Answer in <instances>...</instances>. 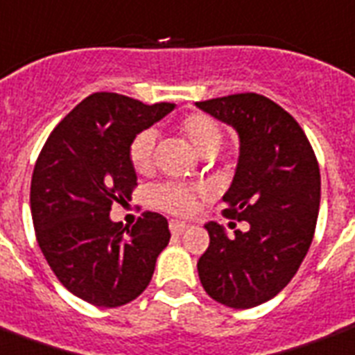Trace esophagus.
<instances>
[{
  "label": "esophagus",
  "mask_w": 355,
  "mask_h": 355,
  "mask_svg": "<svg viewBox=\"0 0 355 355\" xmlns=\"http://www.w3.org/2000/svg\"><path fill=\"white\" fill-rule=\"evenodd\" d=\"M169 229H171V232L175 234V236H178V234H182V232L188 229V223H184V221H178V220H173L171 223H169Z\"/></svg>",
  "instance_id": "1"
}]
</instances>
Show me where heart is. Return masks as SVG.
<instances>
[{
  "instance_id": "b5f03b06",
  "label": "heart",
  "mask_w": 355,
  "mask_h": 355,
  "mask_svg": "<svg viewBox=\"0 0 355 355\" xmlns=\"http://www.w3.org/2000/svg\"><path fill=\"white\" fill-rule=\"evenodd\" d=\"M178 132L188 139L199 154H214L221 145V128L212 117L205 113H191L178 123ZM156 135L145 130L132 139L130 145V162L137 173H147L153 167ZM201 191L182 184H164L156 189L154 202L156 207L169 214L186 216L197 205Z\"/></svg>"
}]
</instances>
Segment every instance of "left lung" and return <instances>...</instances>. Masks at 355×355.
<instances>
[{
	"label": "left lung",
	"mask_w": 355,
	"mask_h": 355,
	"mask_svg": "<svg viewBox=\"0 0 355 355\" xmlns=\"http://www.w3.org/2000/svg\"><path fill=\"white\" fill-rule=\"evenodd\" d=\"M236 130L240 156L225 214L248 231L208 221L210 243L197 270L202 288L232 309H250L277 296L309 251L320 207V169L307 135L274 100L257 93L196 102Z\"/></svg>",
	"instance_id": "obj_1"
}]
</instances>
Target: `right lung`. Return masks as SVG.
<instances>
[{
  "label": "right lung",
  "instance_id": "right-lung-1",
  "mask_svg": "<svg viewBox=\"0 0 355 355\" xmlns=\"http://www.w3.org/2000/svg\"><path fill=\"white\" fill-rule=\"evenodd\" d=\"M175 104L147 105L117 93L81 100L53 128L31 178L37 242L67 291L96 307L135 300L153 279L171 232L162 214L145 212L132 229L110 218L132 199L137 175L130 162L135 135Z\"/></svg>",
  "mask_w": 355,
  "mask_h": 355
}]
</instances>
